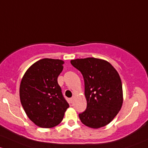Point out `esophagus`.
I'll return each mask as SVG.
<instances>
[{"mask_svg": "<svg viewBox=\"0 0 148 148\" xmlns=\"http://www.w3.org/2000/svg\"><path fill=\"white\" fill-rule=\"evenodd\" d=\"M74 99H75V97H74V96L71 97V103H73V102H74Z\"/></svg>", "mask_w": 148, "mask_h": 148, "instance_id": "1", "label": "esophagus"}]
</instances>
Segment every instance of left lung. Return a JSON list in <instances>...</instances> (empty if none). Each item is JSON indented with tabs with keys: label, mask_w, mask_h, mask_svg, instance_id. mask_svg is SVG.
<instances>
[{
	"label": "left lung",
	"mask_w": 148,
	"mask_h": 148,
	"mask_svg": "<svg viewBox=\"0 0 148 148\" xmlns=\"http://www.w3.org/2000/svg\"><path fill=\"white\" fill-rule=\"evenodd\" d=\"M85 82L87 108L79 118L85 125L97 129L109 124L121 109L123 86L118 71L109 62L95 58L71 60Z\"/></svg>",
	"instance_id": "left-lung-1"
}]
</instances>
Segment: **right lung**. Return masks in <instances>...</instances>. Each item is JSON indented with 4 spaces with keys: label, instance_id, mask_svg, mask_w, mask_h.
Segmentation results:
<instances>
[{
    "label": "right lung",
    "instance_id": "obj_1",
    "mask_svg": "<svg viewBox=\"0 0 148 148\" xmlns=\"http://www.w3.org/2000/svg\"><path fill=\"white\" fill-rule=\"evenodd\" d=\"M63 64L59 59H41L22 77L21 103L29 119L38 127L51 128L60 124L69 108L58 83Z\"/></svg>",
    "mask_w": 148,
    "mask_h": 148
}]
</instances>
